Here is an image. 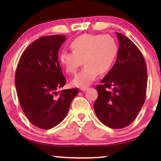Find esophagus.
I'll return each mask as SVG.
<instances>
[{"mask_svg":"<svg viewBox=\"0 0 161 161\" xmlns=\"http://www.w3.org/2000/svg\"><path fill=\"white\" fill-rule=\"evenodd\" d=\"M87 89H88V87H87V86H86V87H81V88H80L81 91H86Z\"/></svg>","mask_w":161,"mask_h":161,"instance_id":"esophagus-1","label":"esophagus"}]
</instances>
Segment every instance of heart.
I'll return each mask as SVG.
<instances>
[{"mask_svg":"<svg viewBox=\"0 0 161 161\" xmlns=\"http://www.w3.org/2000/svg\"><path fill=\"white\" fill-rule=\"evenodd\" d=\"M72 51H61L58 60L67 73H75L83 61L82 70L72 80L75 86L86 87L95 80L98 72L103 74L111 69L117 53V45L109 35L85 34L70 44Z\"/></svg>","mask_w":161,"mask_h":161,"instance_id":"obj_1","label":"heart"}]
</instances>
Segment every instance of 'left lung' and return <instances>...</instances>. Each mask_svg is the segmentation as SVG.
Returning <instances> with one entry per match:
<instances>
[{"mask_svg":"<svg viewBox=\"0 0 161 161\" xmlns=\"http://www.w3.org/2000/svg\"><path fill=\"white\" fill-rule=\"evenodd\" d=\"M119 47L116 62L97 86L94 104L97 116L113 129L123 128L135 120L146 99L147 72L144 56L135 44L116 32Z\"/></svg>","mask_w":161,"mask_h":161,"instance_id":"8db88e82","label":"left lung"}]
</instances>
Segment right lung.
<instances>
[{"mask_svg": "<svg viewBox=\"0 0 161 161\" xmlns=\"http://www.w3.org/2000/svg\"><path fill=\"white\" fill-rule=\"evenodd\" d=\"M66 36L52 35L36 39L19 58L15 86L28 119L43 130L51 129L66 117L78 89L57 92L66 83L58 55Z\"/></svg>", "mask_w": 161, "mask_h": 161, "instance_id": "1", "label": "right lung"}]
</instances>
